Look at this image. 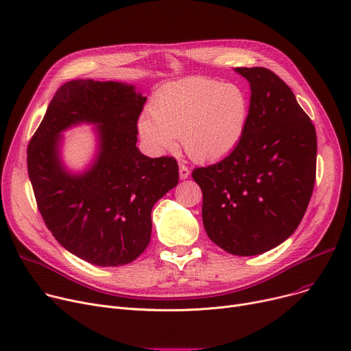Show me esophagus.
<instances>
[{"instance_id":"esophagus-1","label":"esophagus","mask_w":351,"mask_h":351,"mask_svg":"<svg viewBox=\"0 0 351 351\" xmlns=\"http://www.w3.org/2000/svg\"><path fill=\"white\" fill-rule=\"evenodd\" d=\"M191 175V171L186 165H179V176L180 179H188Z\"/></svg>"}]
</instances>
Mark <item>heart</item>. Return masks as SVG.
Here are the masks:
<instances>
[{"mask_svg":"<svg viewBox=\"0 0 351 351\" xmlns=\"http://www.w3.org/2000/svg\"><path fill=\"white\" fill-rule=\"evenodd\" d=\"M149 112L138 121V134L152 152L173 151L180 138L193 160L215 162L243 139L250 99L241 85L189 78L159 89Z\"/></svg>","mask_w":351,"mask_h":351,"instance_id":"b5f03b06","label":"heart"}]
</instances>
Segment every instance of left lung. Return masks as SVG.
<instances>
[{
	"mask_svg": "<svg viewBox=\"0 0 351 351\" xmlns=\"http://www.w3.org/2000/svg\"><path fill=\"white\" fill-rule=\"evenodd\" d=\"M250 85L243 139L220 162L196 168L202 219L210 241L236 256H256L298 229L316 179L315 125L271 71L234 68Z\"/></svg>",
	"mask_w": 351,
	"mask_h": 351,
	"instance_id": "obj_1",
	"label": "left lung"
}]
</instances>
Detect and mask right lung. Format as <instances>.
Instances as JSON below:
<instances>
[{"label": "right lung", "instance_id": "1", "mask_svg": "<svg viewBox=\"0 0 351 351\" xmlns=\"http://www.w3.org/2000/svg\"><path fill=\"white\" fill-rule=\"evenodd\" d=\"M146 97L135 85L73 80L49 102L27 151L28 175L47 228L69 253L95 266L134 262L151 242V212L179 182L173 158H147L136 146ZM92 124L95 159L71 171L62 134Z\"/></svg>", "mask_w": 351, "mask_h": 351}]
</instances>
